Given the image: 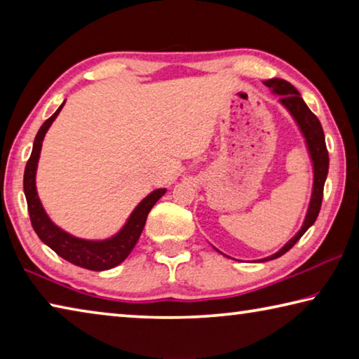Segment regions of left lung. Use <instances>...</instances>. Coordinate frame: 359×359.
<instances>
[{
	"instance_id": "8db88e82",
	"label": "left lung",
	"mask_w": 359,
	"mask_h": 359,
	"mask_svg": "<svg viewBox=\"0 0 359 359\" xmlns=\"http://www.w3.org/2000/svg\"><path fill=\"white\" fill-rule=\"evenodd\" d=\"M264 85L266 87H269L274 93L280 95V102L288 109L291 115L294 117V120L297 121V125H299L302 135L306 137L309 151H311L315 177H313V191H312L311 205H309L306 220H304V224L299 229V233H297L287 245L282 247L276 255H272V257H267L261 261L276 259L278 257H282L283 253H287L290 248L302 238V234L312 226L315 220H317V217L320 214L321 201H323L325 180L327 175V169H330V155H327V149L325 142V133H323V128H321V123L317 118V115L307 107V104L302 101L299 93H297V90L290 82L283 81V79H271V81H266Z\"/></svg>"
}]
</instances>
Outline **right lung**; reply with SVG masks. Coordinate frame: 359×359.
Returning a JSON list of instances; mask_svg holds the SVG:
<instances>
[{"label":"right lung","mask_w":359,"mask_h":359,"mask_svg":"<svg viewBox=\"0 0 359 359\" xmlns=\"http://www.w3.org/2000/svg\"><path fill=\"white\" fill-rule=\"evenodd\" d=\"M63 104L57 109V112L48 117L38 131V135L34 137L33 151L29 155L25 174H23V191H25L27 204H28V214L29 220H32V226L34 233L39 236V239L44 242L55 252L58 257L69 261V263L85 267L90 271H106L111 267L118 266L135 248L136 242L141 238V233L144 229L145 220L150 209L154 208L155 203L160 199L166 190H155L151 191L147 198L142 199L141 204L137 205L133 212L130 220L126 222L123 229L120 231L117 236L107 239V241H83L72 238L71 234L65 233L63 229L57 228L48 217L46 215L44 209H42L41 201L36 193L34 185V175H36V166H38L39 154H41V145L42 139H44L48 126L52 125V121L57 118V115L62 111Z\"/></svg>","instance_id":"right-lung-1"}]
</instances>
